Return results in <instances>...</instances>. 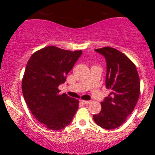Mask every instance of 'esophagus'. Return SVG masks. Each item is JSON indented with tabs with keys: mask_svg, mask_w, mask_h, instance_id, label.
<instances>
[{
	"mask_svg": "<svg viewBox=\"0 0 155 155\" xmlns=\"http://www.w3.org/2000/svg\"><path fill=\"white\" fill-rule=\"evenodd\" d=\"M81 102H83L84 105H88V104L91 103V102H90V101H85V100H81Z\"/></svg>",
	"mask_w": 155,
	"mask_h": 155,
	"instance_id": "1",
	"label": "esophagus"
}]
</instances>
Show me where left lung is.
<instances>
[{
  "label": "left lung",
  "mask_w": 155,
  "mask_h": 155,
  "mask_svg": "<svg viewBox=\"0 0 155 155\" xmlns=\"http://www.w3.org/2000/svg\"><path fill=\"white\" fill-rule=\"evenodd\" d=\"M106 61L105 86L110 89L109 96L101 102L102 110L93 116L94 121L106 130L117 128L132 113L139 98V75L132 61L114 48L94 50Z\"/></svg>",
  "instance_id": "8db88e82"
}]
</instances>
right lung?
<instances>
[{
    "mask_svg": "<svg viewBox=\"0 0 155 155\" xmlns=\"http://www.w3.org/2000/svg\"><path fill=\"white\" fill-rule=\"evenodd\" d=\"M81 54V50L47 46L33 53L27 63L21 84L25 101L35 118L51 130L69 125L78 109V100L59 94L58 87Z\"/></svg>",
    "mask_w": 155,
    "mask_h": 155,
    "instance_id": "obj_1",
    "label": "right lung"
}]
</instances>
